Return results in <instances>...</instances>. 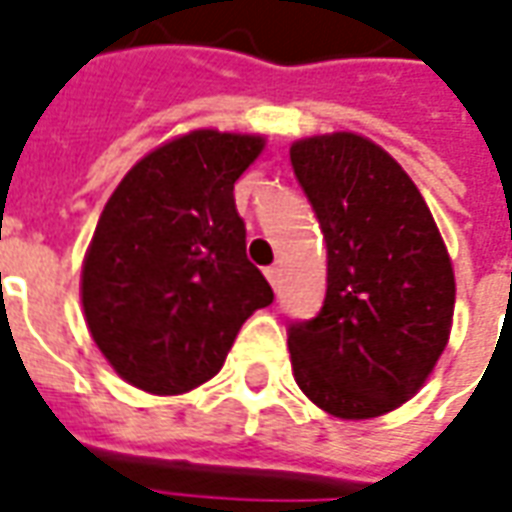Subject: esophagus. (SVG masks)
Here are the masks:
<instances>
[{"mask_svg": "<svg viewBox=\"0 0 512 512\" xmlns=\"http://www.w3.org/2000/svg\"><path fill=\"white\" fill-rule=\"evenodd\" d=\"M266 279L271 282V288L277 290L279 288V268L277 266H268L266 268Z\"/></svg>", "mask_w": 512, "mask_h": 512, "instance_id": "1", "label": "esophagus"}]
</instances>
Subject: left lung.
Here are the masks:
<instances>
[{
    "instance_id": "1",
    "label": "left lung",
    "mask_w": 512,
    "mask_h": 512,
    "mask_svg": "<svg viewBox=\"0 0 512 512\" xmlns=\"http://www.w3.org/2000/svg\"><path fill=\"white\" fill-rule=\"evenodd\" d=\"M290 164L326 238L321 312L288 329L293 376L334 417H381L425 384L450 340L447 246L414 180L365 136L299 139Z\"/></svg>"
}]
</instances>
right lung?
Here are the masks:
<instances>
[{
  "instance_id": "add662e5",
  "label": "right lung",
  "mask_w": 512,
  "mask_h": 512,
  "mask_svg": "<svg viewBox=\"0 0 512 512\" xmlns=\"http://www.w3.org/2000/svg\"><path fill=\"white\" fill-rule=\"evenodd\" d=\"M263 136L191 131L120 180L82 268L95 345L128 384L180 395L222 370L244 321L274 301L246 257L233 186Z\"/></svg>"
}]
</instances>
